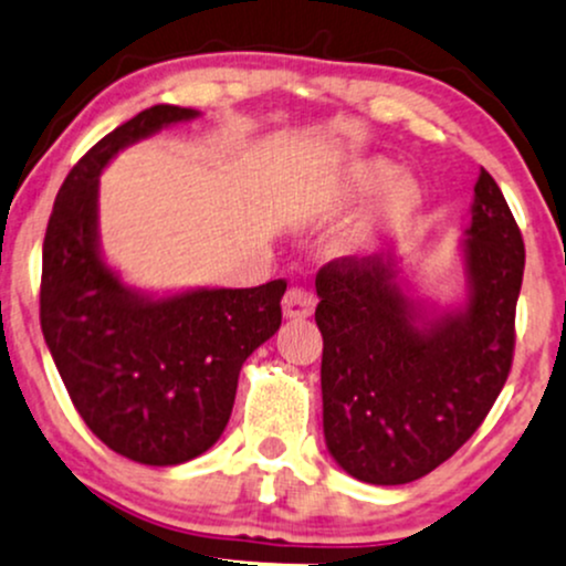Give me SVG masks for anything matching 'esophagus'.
<instances>
[{
    "label": "esophagus",
    "instance_id": "34e87169",
    "mask_svg": "<svg viewBox=\"0 0 566 566\" xmlns=\"http://www.w3.org/2000/svg\"><path fill=\"white\" fill-rule=\"evenodd\" d=\"M314 308H316L314 295L301 287L287 290V295H284L282 301V311L287 319H308V316L314 314Z\"/></svg>",
    "mask_w": 566,
    "mask_h": 566
}]
</instances>
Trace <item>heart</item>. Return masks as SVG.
Returning a JSON list of instances; mask_svg holds the SVG:
<instances>
[{
	"instance_id": "b5f03b06",
	"label": "heart",
	"mask_w": 566,
	"mask_h": 566,
	"mask_svg": "<svg viewBox=\"0 0 566 566\" xmlns=\"http://www.w3.org/2000/svg\"><path fill=\"white\" fill-rule=\"evenodd\" d=\"M388 175H391V165H388L386 159H367V161H359V165L350 170L348 184L354 191H359V193L373 191V188H378L382 180L388 178ZM418 205H420V188L415 186V180H409V178L391 180L386 188V193H382V201H380L378 212H375V218L367 220V223H361L359 229H356L354 244L367 242L382 220L407 216V212H412Z\"/></svg>"
}]
</instances>
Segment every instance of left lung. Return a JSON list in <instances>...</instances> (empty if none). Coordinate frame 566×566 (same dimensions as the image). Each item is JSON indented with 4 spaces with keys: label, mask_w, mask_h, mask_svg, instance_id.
<instances>
[{
    "label": "left lung",
    "mask_w": 566,
    "mask_h": 566,
    "mask_svg": "<svg viewBox=\"0 0 566 566\" xmlns=\"http://www.w3.org/2000/svg\"><path fill=\"white\" fill-rule=\"evenodd\" d=\"M463 237L465 301L450 308L415 301L391 252L343 258L316 274L324 441L359 482L394 486L431 473L503 391L524 242L486 170Z\"/></svg>",
    "instance_id": "1"
}]
</instances>
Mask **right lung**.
<instances>
[{"label":"right lung","mask_w":566,"mask_h":566,"mask_svg":"<svg viewBox=\"0 0 566 566\" xmlns=\"http://www.w3.org/2000/svg\"><path fill=\"white\" fill-rule=\"evenodd\" d=\"M146 108L97 140L57 191L42 247L39 319L76 412L108 450L143 465H180L220 439L239 369L282 324L284 279L261 287L154 295L106 263L97 184L116 154L197 119Z\"/></svg>","instance_id":"1"}]
</instances>
